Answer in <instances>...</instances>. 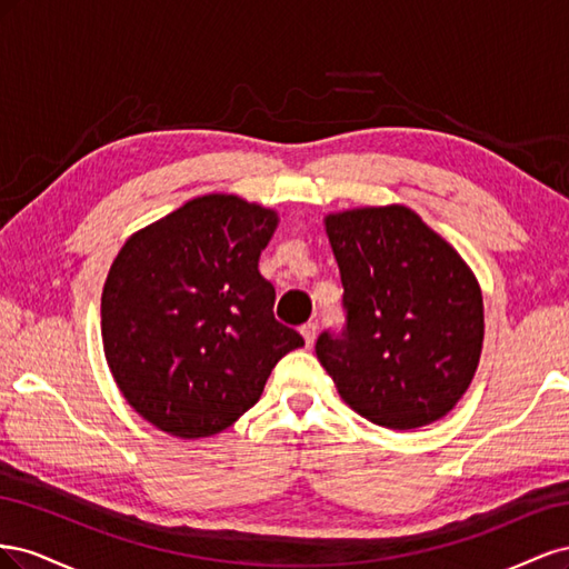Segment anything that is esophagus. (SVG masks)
Listing matches in <instances>:
<instances>
[{
	"mask_svg": "<svg viewBox=\"0 0 569 569\" xmlns=\"http://www.w3.org/2000/svg\"><path fill=\"white\" fill-rule=\"evenodd\" d=\"M316 335H318V325H316V322H306V325L301 327V337H303V341H306V347H313Z\"/></svg>",
	"mask_w": 569,
	"mask_h": 569,
	"instance_id": "34e87169",
	"label": "esophagus"
}]
</instances>
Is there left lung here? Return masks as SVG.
<instances>
[{"label": "left lung", "mask_w": 569, "mask_h": 569, "mask_svg": "<svg viewBox=\"0 0 569 569\" xmlns=\"http://www.w3.org/2000/svg\"><path fill=\"white\" fill-rule=\"evenodd\" d=\"M347 330L316 353L366 420L418 429L456 408L485 341L481 287L465 258L403 203L325 216Z\"/></svg>", "instance_id": "left-lung-1"}]
</instances>
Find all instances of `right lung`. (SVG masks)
<instances>
[{
  "instance_id": "add662e5",
  "label": "right lung",
  "mask_w": 569,
  "mask_h": 569,
  "mask_svg": "<svg viewBox=\"0 0 569 569\" xmlns=\"http://www.w3.org/2000/svg\"><path fill=\"white\" fill-rule=\"evenodd\" d=\"M280 216L237 194H203L120 247L101 291V343L134 412L166 435L203 439L261 399L299 332L272 316L258 270Z\"/></svg>"
}]
</instances>
